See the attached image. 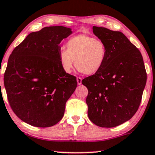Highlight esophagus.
<instances>
[{
	"instance_id": "1",
	"label": "esophagus",
	"mask_w": 155,
	"mask_h": 155,
	"mask_svg": "<svg viewBox=\"0 0 155 155\" xmlns=\"http://www.w3.org/2000/svg\"><path fill=\"white\" fill-rule=\"evenodd\" d=\"M81 81H82L81 78H80V77L76 78V81H77V84H79V85H80V84H81Z\"/></svg>"
}]
</instances>
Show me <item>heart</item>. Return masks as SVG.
I'll list each match as a JSON object with an SVG mask.
<instances>
[{"label": "heart", "mask_w": 155, "mask_h": 155, "mask_svg": "<svg viewBox=\"0 0 155 155\" xmlns=\"http://www.w3.org/2000/svg\"><path fill=\"white\" fill-rule=\"evenodd\" d=\"M66 50L59 53L62 69L70 73L76 68L86 75H93L101 70L107 59V48L101 39L90 35L81 34L71 37L66 44Z\"/></svg>", "instance_id": "b5f03b06"}]
</instances>
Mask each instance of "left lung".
Wrapping results in <instances>:
<instances>
[{
	"instance_id": "1",
	"label": "left lung",
	"mask_w": 155,
	"mask_h": 155,
	"mask_svg": "<svg viewBox=\"0 0 155 155\" xmlns=\"http://www.w3.org/2000/svg\"><path fill=\"white\" fill-rule=\"evenodd\" d=\"M93 33L105 43L107 59L101 70L85 78L86 102L91 121L111 128L130 120L137 112L147 82L140 50L120 31L93 26Z\"/></svg>"
}]
</instances>
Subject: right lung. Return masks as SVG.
<instances>
[{
	"label": "right lung",
	"instance_id": "add662e5",
	"mask_svg": "<svg viewBox=\"0 0 155 155\" xmlns=\"http://www.w3.org/2000/svg\"><path fill=\"white\" fill-rule=\"evenodd\" d=\"M72 34L64 26L45 27L26 36L8 61L4 86L9 104L21 120L37 127L54 126L63 118L76 78L62 69L61 41Z\"/></svg>",
	"mask_w": 155,
	"mask_h": 155
}]
</instances>
